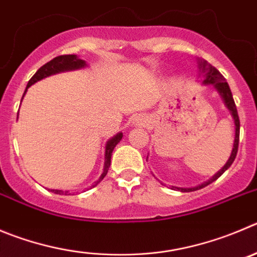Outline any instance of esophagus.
Returning a JSON list of instances; mask_svg holds the SVG:
<instances>
[{"label":"esophagus","instance_id":"esophagus-1","mask_svg":"<svg viewBox=\"0 0 257 257\" xmlns=\"http://www.w3.org/2000/svg\"><path fill=\"white\" fill-rule=\"evenodd\" d=\"M133 123L136 124V125H145V124L147 123V120H146L143 116H137V117H134Z\"/></svg>","mask_w":257,"mask_h":257}]
</instances>
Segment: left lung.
I'll list each match as a JSON object with an SVG mask.
<instances>
[{
  "instance_id": "left-lung-1",
  "label": "left lung",
  "mask_w": 257,
  "mask_h": 257,
  "mask_svg": "<svg viewBox=\"0 0 257 257\" xmlns=\"http://www.w3.org/2000/svg\"><path fill=\"white\" fill-rule=\"evenodd\" d=\"M199 63H200V69H201V72H203V74H204V77H205L203 82L210 83V85H213L215 88H217V91L219 92V95L222 96V99H223V101H224V104H226V106L228 107V110L231 111L232 116H233L234 125H236V134H234L233 150H232L231 156H229V160L227 161V164L223 166V169L220 170V171H218L217 174H215L214 176L212 177V179L208 180V181H205V183L201 184V185L195 186V188H175V186H172V189H177V190L183 191V193H189V191H195V190H199V189H201V188H205L207 185L212 184L213 181H215L218 177L222 176L223 172L226 171L227 169H229V166L233 164L234 158H236V156H237V151H238V143H239L238 112H237L236 104H234L233 96H232L231 88H229L228 83H227V81L224 80V77H223L222 74H220V72L218 71L215 67H213L212 64L207 63L205 61H200Z\"/></svg>"
}]
</instances>
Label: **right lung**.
Segmentation results:
<instances>
[{"label":"right lung","mask_w":257,"mask_h":257,"mask_svg":"<svg viewBox=\"0 0 257 257\" xmlns=\"http://www.w3.org/2000/svg\"><path fill=\"white\" fill-rule=\"evenodd\" d=\"M85 66H86V62L82 61V59H78L77 57L74 56V54H64V56L56 57V58H53L52 61H49L48 63H45L44 66H42L37 72H35L34 76H33V77L30 78V81L28 82L26 90H28V88L30 87L33 83L38 82V81H40L42 78L48 77V76H50V74L59 73V72H64V71H72V69H78V68H82V67H85ZM26 90H25V92H26ZM25 92H24V95H25ZM24 95H23V97H24ZM121 137H123V133H117L116 136L112 137L111 140L107 141L106 147H105L104 171H102L100 179L97 180L95 184H93L92 188L93 186L97 185V184H99L105 176H106L107 171H109L110 162H111V153H112V151H114L115 146L120 142ZM52 191L54 194H61V195H67V194H68V191L63 193L62 190H52Z\"/></svg>","instance_id":"obj_1"}]
</instances>
